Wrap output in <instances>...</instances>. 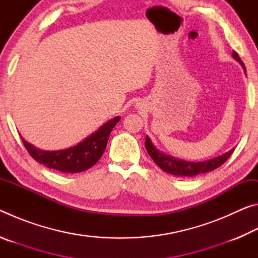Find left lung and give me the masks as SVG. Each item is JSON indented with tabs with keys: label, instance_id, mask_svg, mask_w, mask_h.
I'll return each instance as SVG.
<instances>
[{
	"label": "left lung",
	"instance_id": "left-lung-1",
	"mask_svg": "<svg viewBox=\"0 0 258 258\" xmlns=\"http://www.w3.org/2000/svg\"><path fill=\"white\" fill-rule=\"evenodd\" d=\"M232 55L233 58L237 60L240 64H241L244 73H246V68H244V64L242 62V60L240 59L239 54L235 51H233ZM146 149L148 151V154L150 155L151 158L154 159L155 163L158 165L164 172L172 174V175H175V176H181V177L197 176V175H200V174H205V173L214 171V169L220 167L222 164H224L234 151V148H233V149H231L230 151L225 152V154L218 157H215V158L213 159L194 163V161L177 159L175 157L163 154V152H160L154 145H152L151 140L148 137L146 138Z\"/></svg>",
	"mask_w": 258,
	"mask_h": 258
}]
</instances>
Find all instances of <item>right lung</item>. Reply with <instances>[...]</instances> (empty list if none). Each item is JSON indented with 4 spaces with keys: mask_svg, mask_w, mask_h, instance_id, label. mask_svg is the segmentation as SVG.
I'll list each match as a JSON object with an SVG mask.
<instances>
[{
    "mask_svg": "<svg viewBox=\"0 0 258 258\" xmlns=\"http://www.w3.org/2000/svg\"><path fill=\"white\" fill-rule=\"evenodd\" d=\"M119 120V116L108 120L97 132L91 134L78 145L63 150H40L24 139L21 140L29 155L45 167L62 173H80L92 167L101 158L109 135Z\"/></svg>",
    "mask_w": 258,
    "mask_h": 258,
    "instance_id": "obj_1",
    "label": "right lung"
}]
</instances>
